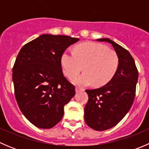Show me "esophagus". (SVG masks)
<instances>
[{
    "label": "esophagus",
    "instance_id": "1",
    "mask_svg": "<svg viewBox=\"0 0 149 149\" xmlns=\"http://www.w3.org/2000/svg\"><path fill=\"white\" fill-rule=\"evenodd\" d=\"M84 88H81V87H76V92H79V91H84Z\"/></svg>",
    "mask_w": 149,
    "mask_h": 149
}]
</instances>
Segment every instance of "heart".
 Here are the masks:
<instances>
[{
  "mask_svg": "<svg viewBox=\"0 0 149 149\" xmlns=\"http://www.w3.org/2000/svg\"><path fill=\"white\" fill-rule=\"evenodd\" d=\"M61 65L65 75L73 79L83 69L84 73L75 79L76 85L86 86L94 84L101 86L107 84L118 70L119 58L116 52L100 43L88 42L77 46L74 53L66 50L61 56Z\"/></svg>",
  "mask_w": 149,
  "mask_h": 149,
  "instance_id": "1",
  "label": "heart"
}]
</instances>
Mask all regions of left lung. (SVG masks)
<instances>
[{"label":"left lung","instance_id":"1","mask_svg":"<svg viewBox=\"0 0 149 149\" xmlns=\"http://www.w3.org/2000/svg\"><path fill=\"white\" fill-rule=\"evenodd\" d=\"M97 41L110 43L119 58L118 70L106 85L86 90L88 101L84 108V120L91 128L102 131L116 125L130 110L136 96L139 72L127 49L108 38Z\"/></svg>","mask_w":149,"mask_h":149}]
</instances>
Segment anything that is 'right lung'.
I'll return each instance as SVG.
<instances>
[{
  "label": "right lung",
  "instance_id": "add662e5",
  "mask_svg": "<svg viewBox=\"0 0 149 149\" xmlns=\"http://www.w3.org/2000/svg\"><path fill=\"white\" fill-rule=\"evenodd\" d=\"M78 38L42 34L22 47L13 68L16 102L25 118L39 128L49 129L63 118L64 106L75 86L63 73L61 56Z\"/></svg>",
  "mask_w": 149,
  "mask_h": 149
}]
</instances>
